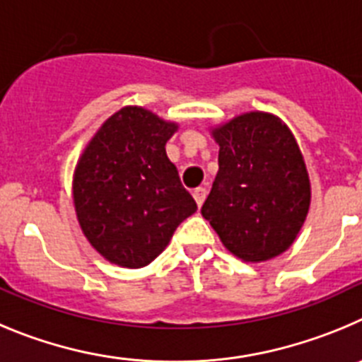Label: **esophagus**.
<instances>
[{
    "mask_svg": "<svg viewBox=\"0 0 362 362\" xmlns=\"http://www.w3.org/2000/svg\"><path fill=\"white\" fill-rule=\"evenodd\" d=\"M193 197H194V200H197L198 207H202V205H204V202H205V198H207V189L197 187L193 191Z\"/></svg>",
    "mask_w": 362,
    "mask_h": 362,
    "instance_id": "esophagus-1",
    "label": "esophagus"
}]
</instances>
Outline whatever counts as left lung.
<instances>
[{"mask_svg":"<svg viewBox=\"0 0 362 362\" xmlns=\"http://www.w3.org/2000/svg\"><path fill=\"white\" fill-rule=\"evenodd\" d=\"M218 175L202 216L245 262H267L294 243L310 205V182L291 129L250 112L213 132Z\"/></svg>","mask_w":362,"mask_h":362,"instance_id":"8db88e82","label":"left lung"}]
</instances>
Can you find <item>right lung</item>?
<instances>
[{"label":"right lung","mask_w":362,"mask_h":362,"mask_svg":"<svg viewBox=\"0 0 362 362\" xmlns=\"http://www.w3.org/2000/svg\"><path fill=\"white\" fill-rule=\"evenodd\" d=\"M175 132L173 122L128 106L100 126L77 162L74 204L81 229L115 265H149L197 211L165 155Z\"/></svg>","instance_id":"add662e5"}]
</instances>
